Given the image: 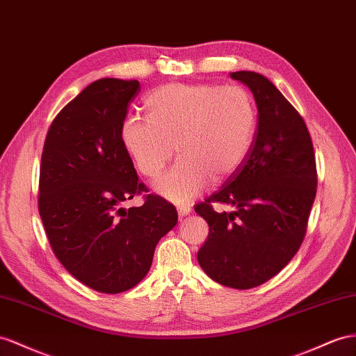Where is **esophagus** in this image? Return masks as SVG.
Wrapping results in <instances>:
<instances>
[{"label":"esophagus","instance_id":"34e87169","mask_svg":"<svg viewBox=\"0 0 356 356\" xmlns=\"http://www.w3.org/2000/svg\"><path fill=\"white\" fill-rule=\"evenodd\" d=\"M177 212H179L180 216H186V215L191 213V206L189 204H179Z\"/></svg>","mask_w":356,"mask_h":356}]
</instances>
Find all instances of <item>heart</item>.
Masks as SVG:
<instances>
[{"label":"heart","mask_w":356,"mask_h":356,"mask_svg":"<svg viewBox=\"0 0 356 356\" xmlns=\"http://www.w3.org/2000/svg\"><path fill=\"white\" fill-rule=\"evenodd\" d=\"M147 118L127 117L122 140L136 170L154 179L175 154L179 159L154 191L186 203L213 181L241 168L256 140L257 106L238 86L170 84L145 99Z\"/></svg>","instance_id":"1"}]
</instances>
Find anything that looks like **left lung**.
Returning <instances> with one entry per match:
<instances>
[{"label": "left lung", "mask_w": 356, "mask_h": 356, "mask_svg": "<svg viewBox=\"0 0 356 356\" xmlns=\"http://www.w3.org/2000/svg\"><path fill=\"white\" fill-rule=\"evenodd\" d=\"M230 76L251 90L257 134L241 168L195 206L209 224L197 260L213 281L245 290L275 277L298 252L316 198L317 172L307 124L281 91L256 72ZM215 202L235 211L216 213Z\"/></svg>", "instance_id": "8db88e82"}]
</instances>
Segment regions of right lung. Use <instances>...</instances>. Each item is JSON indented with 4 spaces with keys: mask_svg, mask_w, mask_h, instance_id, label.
Wrapping results in <instances>:
<instances>
[{
    "mask_svg": "<svg viewBox=\"0 0 356 356\" xmlns=\"http://www.w3.org/2000/svg\"><path fill=\"white\" fill-rule=\"evenodd\" d=\"M136 79L91 83L54 118L44 140L39 213L56 257L100 293H122L147 275L154 248L177 224V211L158 195L140 207L122 203L147 188L122 140Z\"/></svg>",
    "mask_w": 356,
    "mask_h": 356,
    "instance_id": "add662e5",
    "label": "right lung"
}]
</instances>
